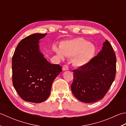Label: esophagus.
Wrapping results in <instances>:
<instances>
[{
	"mask_svg": "<svg viewBox=\"0 0 126 126\" xmlns=\"http://www.w3.org/2000/svg\"><path fill=\"white\" fill-rule=\"evenodd\" d=\"M63 71H66V70H69V67L67 65H64L63 67Z\"/></svg>",
	"mask_w": 126,
	"mask_h": 126,
	"instance_id": "esophagus-1",
	"label": "esophagus"
}]
</instances>
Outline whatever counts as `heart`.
I'll use <instances>...</instances> for the list:
<instances>
[{"label": "heart", "instance_id": "1", "mask_svg": "<svg viewBox=\"0 0 126 126\" xmlns=\"http://www.w3.org/2000/svg\"><path fill=\"white\" fill-rule=\"evenodd\" d=\"M60 48L53 46V49L60 58L65 55L72 57L74 66L80 67L88 63L91 59L95 52L94 46L83 38L78 37L61 43Z\"/></svg>", "mask_w": 126, "mask_h": 126}]
</instances>
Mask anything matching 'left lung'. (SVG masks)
I'll return each instance as SVG.
<instances>
[{"mask_svg":"<svg viewBox=\"0 0 126 126\" xmlns=\"http://www.w3.org/2000/svg\"><path fill=\"white\" fill-rule=\"evenodd\" d=\"M116 57L106 40L101 51L85 65L73 70L72 93L84 103L97 102L106 95L113 83L116 71Z\"/></svg>","mask_w":126,"mask_h":126,"instance_id":"8db88e82","label":"left lung"}]
</instances>
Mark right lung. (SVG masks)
I'll use <instances>...</instances> for the list:
<instances>
[{"label": "right lung", "mask_w": 126, "mask_h": 126, "mask_svg": "<svg viewBox=\"0 0 126 126\" xmlns=\"http://www.w3.org/2000/svg\"><path fill=\"white\" fill-rule=\"evenodd\" d=\"M46 35L36 33L22 40L12 56L13 85L25 101H46L54 80L62 71V67L50 63L40 52L38 41Z\"/></svg>", "instance_id": "1"}]
</instances>
